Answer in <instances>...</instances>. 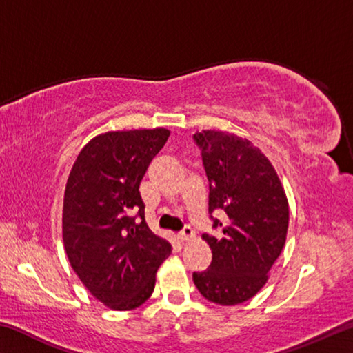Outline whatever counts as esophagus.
Wrapping results in <instances>:
<instances>
[{
  "mask_svg": "<svg viewBox=\"0 0 353 353\" xmlns=\"http://www.w3.org/2000/svg\"><path fill=\"white\" fill-rule=\"evenodd\" d=\"M179 238H181L182 241H191L194 238V232L190 225H185L183 230L181 232V234H179Z\"/></svg>",
  "mask_w": 353,
  "mask_h": 353,
  "instance_id": "34e87169",
  "label": "esophagus"
}]
</instances>
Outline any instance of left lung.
Segmentation results:
<instances>
[{"instance_id":"obj_1","label":"left lung","mask_w":353,"mask_h":353,"mask_svg":"<svg viewBox=\"0 0 353 353\" xmlns=\"http://www.w3.org/2000/svg\"><path fill=\"white\" fill-rule=\"evenodd\" d=\"M194 141L210 183L208 212L221 210L218 236L204 234L212 265L194 272L196 288L207 301L238 305L252 299L270 279L282 254L290 223L283 185L270 159L248 139L223 130H201Z\"/></svg>"}]
</instances>
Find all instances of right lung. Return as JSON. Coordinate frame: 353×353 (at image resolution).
I'll return each instance as SVG.
<instances>
[{"label":"right lung","mask_w":353,"mask_h":353,"mask_svg":"<svg viewBox=\"0 0 353 353\" xmlns=\"http://www.w3.org/2000/svg\"><path fill=\"white\" fill-rule=\"evenodd\" d=\"M168 137L165 128L99 134L81 149L65 187L62 236L70 265L92 296L118 312L151 297L159 266L171 254V244L148 227L139 191Z\"/></svg>","instance_id":"add662e5"}]
</instances>
